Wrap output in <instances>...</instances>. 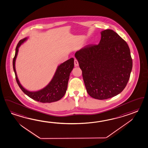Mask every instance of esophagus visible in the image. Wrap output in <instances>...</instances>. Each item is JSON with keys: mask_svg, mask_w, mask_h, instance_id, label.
I'll return each instance as SVG.
<instances>
[{"mask_svg": "<svg viewBox=\"0 0 148 148\" xmlns=\"http://www.w3.org/2000/svg\"><path fill=\"white\" fill-rule=\"evenodd\" d=\"M74 64H75V67H78V66H79L78 61H77V60L76 59H75Z\"/></svg>", "mask_w": 148, "mask_h": 148, "instance_id": "34e87169", "label": "esophagus"}]
</instances>
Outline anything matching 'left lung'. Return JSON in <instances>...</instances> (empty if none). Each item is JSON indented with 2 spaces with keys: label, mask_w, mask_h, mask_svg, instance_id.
I'll use <instances>...</instances> for the list:
<instances>
[{
  "label": "left lung",
  "mask_w": 148,
  "mask_h": 148,
  "mask_svg": "<svg viewBox=\"0 0 148 148\" xmlns=\"http://www.w3.org/2000/svg\"><path fill=\"white\" fill-rule=\"evenodd\" d=\"M98 45H88L75 53L82 72L87 92L98 100L121 92L132 68L130 50L127 42L111 29L101 32Z\"/></svg>",
  "instance_id": "obj_1"
}]
</instances>
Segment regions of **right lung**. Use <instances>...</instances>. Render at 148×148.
<instances>
[{
  "label": "right lung",
  "mask_w": 148,
  "mask_h": 148,
  "mask_svg": "<svg viewBox=\"0 0 148 148\" xmlns=\"http://www.w3.org/2000/svg\"><path fill=\"white\" fill-rule=\"evenodd\" d=\"M28 37L23 38L18 42L16 48L15 57L12 61L13 69L15 72L16 79L18 84L23 92L30 98L36 101L43 103H51L57 101L61 99L66 92L70 74L74 67V59L70 58L59 65L52 79L44 88L35 91H30L27 90L21 84L18 78L15 68V62L19 48L28 39Z\"/></svg>",
  "instance_id": "add662e5"
}]
</instances>
